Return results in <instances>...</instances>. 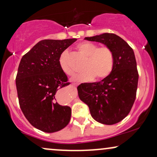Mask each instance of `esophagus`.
<instances>
[{"instance_id":"1","label":"esophagus","mask_w":157,"mask_h":157,"mask_svg":"<svg viewBox=\"0 0 157 157\" xmlns=\"http://www.w3.org/2000/svg\"><path fill=\"white\" fill-rule=\"evenodd\" d=\"M72 86H76V84H75V83H72Z\"/></svg>"}]
</instances>
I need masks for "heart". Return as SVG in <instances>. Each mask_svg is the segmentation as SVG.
I'll use <instances>...</instances> for the list:
<instances>
[{
	"mask_svg": "<svg viewBox=\"0 0 157 157\" xmlns=\"http://www.w3.org/2000/svg\"><path fill=\"white\" fill-rule=\"evenodd\" d=\"M76 49L85 57L82 73L79 74L73 78L76 81H89L96 77L97 80H103L109 77L112 72L114 66V55L109 46H100L94 43L83 41L76 46ZM68 54L65 51L61 54L59 59V64L62 71L71 76L75 71L68 63Z\"/></svg>",
	"mask_w": 157,
	"mask_h": 157,
	"instance_id": "heart-1",
	"label": "heart"
}]
</instances>
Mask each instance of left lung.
I'll return each instance as SVG.
<instances>
[{
  "mask_svg": "<svg viewBox=\"0 0 157 157\" xmlns=\"http://www.w3.org/2000/svg\"><path fill=\"white\" fill-rule=\"evenodd\" d=\"M109 46L114 55V66L109 77L100 82L77 87L79 97L89 108L91 117L105 125L120 122L131 111L136 99L139 75L132 48L113 33L85 37Z\"/></svg>",
  "mask_w": 157,
  "mask_h": 157,
  "instance_id": "left-lung-1",
  "label": "left lung"
}]
</instances>
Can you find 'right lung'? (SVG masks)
<instances>
[{"mask_svg": "<svg viewBox=\"0 0 157 157\" xmlns=\"http://www.w3.org/2000/svg\"><path fill=\"white\" fill-rule=\"evenodd\" d=\"M76 40H41L20 62L16 76L20 107L29 123L44 132L60 131L71 119V108L60 105L56 100V93L70 84L61 69L59 59Z\"/></svg>", "mask_w": 157, "mask_h": 157, "instance_id": "obj_1", "label": "right lung"}]
</instances>
